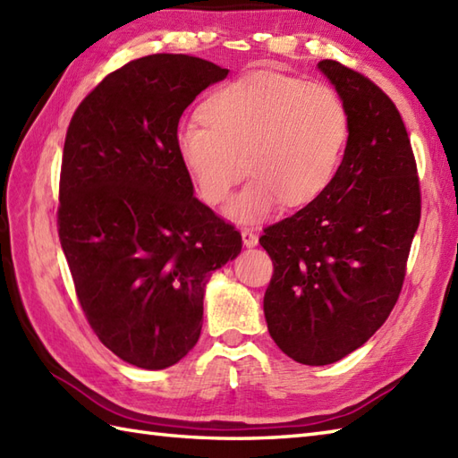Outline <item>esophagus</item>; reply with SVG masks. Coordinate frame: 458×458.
Listing matches in <instances>:
<instances>
[{"instance_id":"obj_1","label":"esophagus","mask_w":458,"mask_h":458,"mask_svg":"<svg viewBox=\"0 0 458 458\" xmlns=\"http://www.w3.org/2000/svg\"><path fill=\"white\" fill-rule=\"evenodd\" d=\"M242 242H244L246 248H256L258 246V236L251 230H242Z\"/></svg>"}]
</instances>
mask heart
Listing matches in <instances>:
<instances>
[{"label": "heart", "mask_w": 458, "mask_h": 458, "mask_svg": "<svg viewBox=\"0 0 458 458\" xmlns=\"http://www.w3.org/2000/svg\"><path fill=\"white\" fill-rule=\"evenodd\" d=\"M199 125L177 135V155L194 189L208 204L226 202V218L256 226L279 204L303 208L336 177L350 114L330 86L256 71L212 89L194 112Z\"/></svg>", "instance_id": "obj_1"}]
</instances>
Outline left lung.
<instances>
[{"label":"left lung","instance_id":"left-lung-1","mask_svg":"<svg viewBox=\"0 0 458 458\" xmlns=\"http://www.w3.org/2000/svg\"><path fill=\"white\" fill-rule=\"evenodd\" d=\"M317 66L350 114L344 157L317 200L259 238L274 259L267 330L307 366L336 362L386 323L421 218L411 143L394 102L336 61Z\"/></svg>","mask_w":458,"mask_h":458}]
</instances>
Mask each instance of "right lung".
Masks as SVG:
<instances>
[{"label":"right lung","instance_id":"right-lung-1","mask_svg":"<svg viewBox=\"0 0 458 458\" xmlns=\"http://www.w3.org/2000/svg\"><path fill=\"white\" fill-rule=\"evenodd\" d=\"M226 76L199 56L138 58L86 96L66 131L58 238L76 295L104 346L143 369L189 354L210 274L242 251L177 155L182 112Z\"/></svg>","mask_w":458,"mask_h":458}]
</instances>
